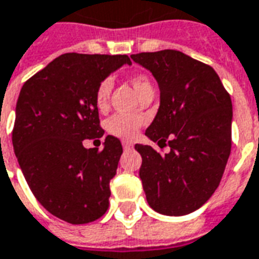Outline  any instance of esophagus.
<instances>
[{
    "mask_svg": "<svg viewBox=\"0 0 259 259\" xmlns=\"http://www.w3.org/2000/svg\"><path fill=\"white\" fill-rule=\"evenodd\" d=\"M122 147H123V149H132L133 148V144L129 143V141H122Z\"/></svg>",
    "mask_w": 259,
    "mask_h": 259,
    "instance_id": "34e87169",
    "label": "esophagus"
}]
</instances>
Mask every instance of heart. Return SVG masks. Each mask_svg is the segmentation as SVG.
Listing matches in <instances>:
<instances>
[{
    "label": "heart",
    "mask_w": 259,
    "mask_h": 259,
    "mask_svg": "<svg viewBox=\"0 0 259 259\" xmlns=\"http://www.w3.org/2000/svg\"><path fill=\"white\" fill-rule=\"evenodd\" d=\"M132 86L135 88L136 93L139 97H143L148 92H154V85L149 76L143 72H136L129 76ZM111 91H112V81L110 78H105L97 85L95 93V101L97 108L100 111H105L108 107ZM144 119L139 115H112L110 119L105 122V129L114 137L122 140H133L139 133L140 127L143 126Z\"/></svg>",
    "instance_id": "heart-1"
}]
</instances>
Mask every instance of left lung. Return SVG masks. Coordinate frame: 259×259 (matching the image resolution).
<instances>
[{"mask_svg":"<svg viewBox=\"0 0 259 259\" xmlns=\"http://www.w3.org/2000/svg\"><path fill=\"white\" fill-rule=\"evenodd\" d=\"M152 72L160 107L145 135L160 148L136 144L148 204L164 215L202 207L218 188L232 147V101L217 72L183 52L132 55Z\"/></svg>","mask_w":259,"mask_h":259,"instance_id":"left-lung-1","label":"left lung"}]
</instances>
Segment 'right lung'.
Returning <instances> with one entry per match:
<instances>
[{
	"label": "right lung",
	"instance_id": "add662e5",
	"mask_svg": "<svg viewBox=\"0 0 259 259\" xmlns=\"http://www.w3.org/2000/svg\"><path fill=\"white\" fill-rule=\"evenodd\" d=\"M124 63H132L126 55H61L24 82L17 99L12 144L24 178L48 211L74 225L96 221L110 204L122 144L114 136L103 149L82 143L104 135L96 88Z\"/></svg>",
	"mask_w": 259,
	"mask_h": 259
}]
</instances>
